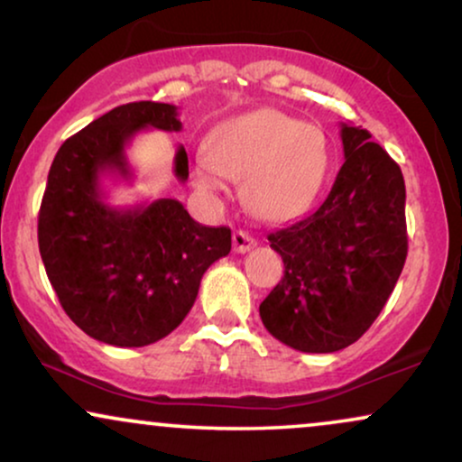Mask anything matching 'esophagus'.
<instances>
[{
  "mask_svg": "<svg viewBox=\"0 0 462 462\" xmlns=\"http://www.w3.org/2000/svg\"><path fill=\"white\" fill-rule=\"evenodd\" d=\"M254 245H256V239L252 237L250 233L245 231L233 233V250H236L237 254H245V252H250Z\"/></svg>",
  "mask_w": 462,
  "mask_h": 462,
  "instance_id": "1",
  "label": "esophagus"
}]
</instances>
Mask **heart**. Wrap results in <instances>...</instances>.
<instances>
[{"label":"heart","instance_id":"b5f03b06","mask_svg":"<svg viewBox=\"0 0 462 462\" xmlns=\"http://www.w3.org/2000/svg\"><path fill=\"white\" fill-rule=\"evenodd\" d=\"M330 170L324 130L275 109L231 117L212 130L195 162L199 189L217 193L244 179L245 204L267 220L292 218L311 206Z\"/></svg>","mask_w":462,"mask_h":462}]
</instances>
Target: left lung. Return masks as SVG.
<instances>
[{
  "instance_id": "left-lung-1",
  "label": "left lung",
  "mask_w": 462,
  "mask_h": 462,
  "mask_svg": "<svg viewBox=\"0 0 462 462\" xmlns=\"http://www.w3.org/2000/svg\"><path fill=\"white\" fill-rule=\"evenodd\" d=\"M345 163L318 210L269 233L283 277L261 319L283 345L334 353L383 311L406 263V185L368 130L340 124Z\"/></svg>"
}]
</instances>
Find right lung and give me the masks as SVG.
Listing matches in <instances>:
<instances>
[{
	"mask_svg": "<svg viewBox=\"0 0 462 462\" xmlns=\"http://www.w3.org/2000/svg\"><path fill=\"white\" fill-rule=\"evenodd\" d=\"M143 128L180 132L174 105L116 106L67 138L50 166L37 242L62 309L88 337L144 346L179 328L208 267L231 252L229 226H204L176 199L134 208L105 201L100 176L130 179L125 144ZM176 179H189L185 147Z\"/></svg>",
	"mask_w": 462,
	"mask_h": 462,
	"instance_id": "right-lung-1",
	"label": "right lung"
}]
</instances>
